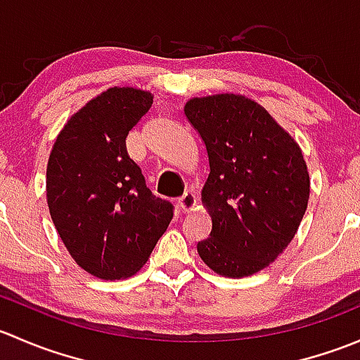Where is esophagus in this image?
<instances>
[{"label": "esophagus", "instance_id": "34e87169", "mask_svg": "<svg viewBox=\"0 0 360 360\" xmlns=\"http://www.w3.org/2000/svg\"><path fill=\"white\" fill-rule=\"evenodd\" d=\"M177 203H179V207L184 210V212H191V210L197 207V197H195L193 193H184L183 197L177 200Z\"/></svg>", "mask_w": 360, "mask_h": 360}]
</instances>
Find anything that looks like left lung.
Masks as SVG:
<instances>
[{
  "mask_svg": "<svg viewBox=\"0 0 360 360\" xmlns=\"http://www.w3.org/2000/svg\"><path fill=\"white\" fill-rule=\"evenodd\" d=\"M184 115L210 165L202 203L212 230L198 242V256L223 277L257 274L291 244L307 210L310 176L300 144L242 94L191 97Z\"/></svg>",
  "mask_w": 360,
  "mask_h": 360,
  "instance_id": "1",
  "label": "left lung"
}]
</instances>
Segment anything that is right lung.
I'll list each match as a JSON object with an SVG mask.
<instances>
[{"label":"right lung","mask_w":360,"mask_h":360,"mask_svg":"<svg viewBox=\"0 0 360 360\" xmlns=\"http://www.w3.org/2000/svg\"><path fill=\"white\" fill-rule=\"evenodd\" d=\"M153 94L120 85L79 108L57 136L46 163V202L68 252L103 281L136 275L172 219L151 195L125 139Z\"/></svg>","instance_id":"obj_1"}]
</instances>
